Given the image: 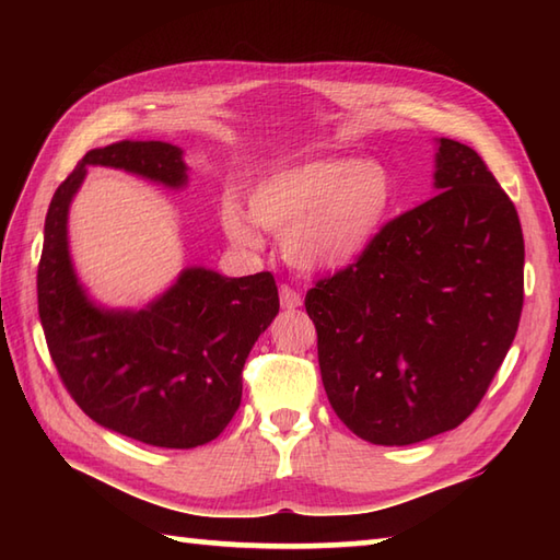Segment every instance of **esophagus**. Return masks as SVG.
Returning a JSON list of instances; mask_svg holds the SVG:
<instances>
[{"label": "esophagus", "instance_id": "1", "mask_svg": "<svg viewBox=\"0 0 560 560\" xmlns=\"http://www.w3.org/2000/svg\"><path fill=\"white\" fill-rule=\"evenodd\" d=\"M279 299H281L283 311H295V307L303 305L301 293H295L291 287H287V283H283V287L279 289Z\"/></svg>", "mask_w": 560, "mask_h": 560}]
</instances>
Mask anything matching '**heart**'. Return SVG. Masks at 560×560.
<instances>
[{"label": "heart", "instance_id": "1", "mask_svg": "<svg viewBox=\"0 0 560 560\" xmlns=\"http://www.w3.org/2000/svg\"><path fill=\"white\" fill-rule=\"evenodd\" d=\"M395 185L380 161L325 156L273 173L247 195L223 199L219 221L237 247L257 249L255 223L281 235V249L303 271H339L363 257L389 213Z\"/></svg>", "mask_w": 560, "mask_h": 560}]
</instances>
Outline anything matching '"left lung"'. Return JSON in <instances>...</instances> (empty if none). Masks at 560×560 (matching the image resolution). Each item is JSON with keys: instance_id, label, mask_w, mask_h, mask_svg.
Here are the masks:
<instances>
[{"instance_id": "obj_1", "label": "left lung", "mask_w": 560, "mask_h": 560, "mask_svg": "<svg viewBox=\"0 0 560 560\" xmlns=\"http://www.w3.org/2000/svg\"><path fill=\"white\" fill-rule=\"evenodd\" d=\"M438 195L317 281L305 311L331 409L373 445H413L477 409L515 339L525 241L474 149L435 139Z\"/></svg>"}]
</instances>
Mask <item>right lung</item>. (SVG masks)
Returning a JSON list of instances; mask_svg holds the SVG:
<instances>
[{
	"label": "right lung",
	"instance_id": "add662e5",
	"mask_svg": "<svg viewBox=\"0 0 560 560\" xmlns=\"http://www.w3.org/2000/svg\"><path fill=\"white\" fill-rule=\"evenodd\" d=\"M93 165L187 187L185 153L168 141L122 139L77 163L45 217L38 313L47 349L69 395L103 428L153 447L205 445L241 407L249 349L279 315L277 281L269 271L231 279L185 267L139 311L93 301L69 253V207Z\"/></svg>",
	"mask_w": 560,
	"mask_h": 560
}]
</instances>
